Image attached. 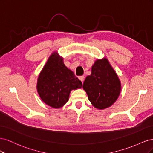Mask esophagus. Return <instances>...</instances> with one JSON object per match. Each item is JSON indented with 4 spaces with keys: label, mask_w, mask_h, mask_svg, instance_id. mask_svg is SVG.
Here are the masks:
<instances>
[{
    "label": "esophagus",
    "mask_w": 153,
    "mask_h": 153,
    "mask_svg": "<svg viewBox=\"0 0 153 153\" xmlns=\"http://www.w3.org/2000/svg\"><path fill=\"white\" fill-rule=\"evenodd\" d=\"M78 78H79L80 80L82 82H83L84 81V78H85V77H84V76H80L78 77Z\"/></svg>",
    "instance_id": "1"
}]
</instances>
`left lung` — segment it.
<instances>
[{
    "label": "left lung",
    "mask_w": 153,
    "mask_h": 153,
    "mask_svg": "<svg viewBox=\"0 0 153 153\" xmlns=\"http://www.w3.org/2000/svg\"><path fill=\"white\" fill-rule=\"evenodd\" d=\"M90 102L100 110L112 105L121 92V85L116 73L108 60H97L92 67L91 75L83 84Z\"/></svg>",
    "instance_id": "8db88e82"
}]
</instances>
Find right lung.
<instances>
[{
	"label": "right lung",
	"mask_w": 153,
	"mask_h": 153,
	"mask_svg": "<svg viewBox=\"0 0 153 153\" xmlns=\"http://www.w3.org/2000/svg\"><path fill=\"white\" fill-rule=\"evenodd\" d=\"M57 53L49 57L38 80V94L43 102L55 108H61L69 100L72 89L82 87V83L64 65Z\"/></svg>",
	"instance_id": "1"
}]
</instances>
